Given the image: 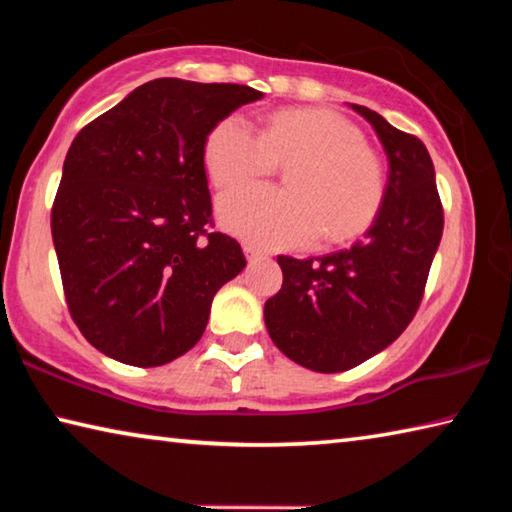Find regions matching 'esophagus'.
<instances>
[{
	"label": "esophagus",
	"mask_w": 512,
	"mask_h": 512,
	"mask_svg": "<svg viewBox=\"0 0 512 512\" xmlns=\"http://www.w3.org/2000/svg\"><path fill=\"white\" fill-rule=\"evenodd\" d=\"M244 253H246V257H248V262H255V259H259V257H266L264 250H259V248L253 246V244H246V246H244Z\"/></svg>",
	"instance_id": "1"
}]
</instances>
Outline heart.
<instances>
[{
    "label": "heart",
    "instance_id": "1",
    "mask_svg": "<svg viewBox=\"0 0 512 512\" xmlns=\"http://www.w3.org/2000/svg\"><path fill=\"white\" fill-rule=\"evenodd\" d=\"M212 183L232 189L291 167L287 192L246 187L219 198L225 230L266 248H300L323 235L329 244L359 237L384 201L381 162L350 121L327 110H280L262 131L241 115L221 119L205 137Z\"/></svg>",
    "mask_w": 512,
    "mask_h": 512
}]
</instances>
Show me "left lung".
Returning <instances> with one entry per match:
<instances>
[{"label": "left lung", "mask_w": 512, "mask_h": 512, "mask_svg": "<svg viewBox=\"0 0 512 512\" xmlns=\"http://www.w3.org/2000/svg\"><path fill=\"white\" fill-rule=\"evenodd\" d=\"M352 110L375 128L388 158L375 221L361 241L339 253L277 257L282 289L264 305L273 343L316 372L359 366L404 332L443 237V205L427 146L375 110L357 103Z\"/></svg>", "instance_id": "1"}]
</instances>
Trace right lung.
<instances>
[{"instance_id": "obj_1", "label": "right lung", "mask_w": 512, "mask_h": 512, "mask_svg": "<svg viewBox=\"0 0 512 512\" xmlns=\"http://www.w3.org/2000/svg\"><path fill=\"white\" fill-rule=\"evenodd\" d=\"M264 94L237 83L155 79L74 137L51 207V237L74 323L128 366L183 357L246 257L207 232L203 146L230 112Z\"/></svg>"}]
</instances>
